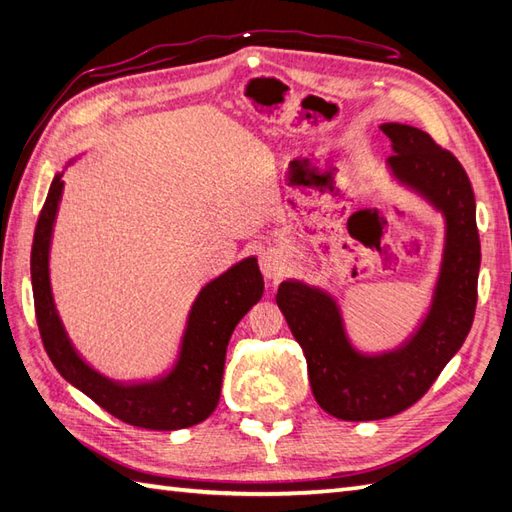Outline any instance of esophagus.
Returning <instances> with one entry per match:
<instances>
[{
    "label": "esophagus",
    "mask_w": 512,
    "mask_h": 512,
    "mask_svg": "<svg viewBox=\"0 0 512 512\" xmlns=\"http://www.w3.org/2000/svg\"><path fill=\"white\" fill-rule=\"evenodd\" d=\"M259 266H262V273L270 279H277L281 275V266H279L275 255L264 253L262 257H259Z\"/></svg>",
    "instance_id": "esophagus-1"
}]
</instances>
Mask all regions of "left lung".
<instances>
[{
    "mask_svg": "<svg viewBox=\"0 0 512 512\" xmlns=\"http://www.w3.org/2000/svg\"><path fill=\"white\" fill-rule=\"evenodd\" d=\"M394 145V176L447 217V248L436 297L413 339L396 352L363 356L345 339L332 297L301 281H284L277 306L301 345L314 400L339 420H383L418 402L471 332L480 275L475 195L460 160L418 127L385 123Z\"/></svg>",
    "mask_w": 512,
    "mask_h": 512,
    "instance_id": "obj_1",
    "label": "left lung"
}]
</instances>
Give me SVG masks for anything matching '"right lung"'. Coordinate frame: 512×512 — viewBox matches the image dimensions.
<instances>
[{"mask_svg": "<svg viewBox=\"0 0 512 512\" xmlns=\"http://www.w3.org/2000/svg\"><path fill=\"white\" fill-rule=\"evenodd\" d=\"M61 191L63 180L59 173L54 176L39 213L30 253L37 325L52 365L96 405L132 427L173 431L206 420L220 402L226 345L231 341L235 325L264 295V279L257 259H244L202 288L189 314L180 361L167 378L158 383L116 385L81 361L65 336L52 303L48 250Z\"/></svg>", "mask_w": 512, "mask_h": 512, "instance_id": "obj_1", "label": "right lung"}]
</instances>
